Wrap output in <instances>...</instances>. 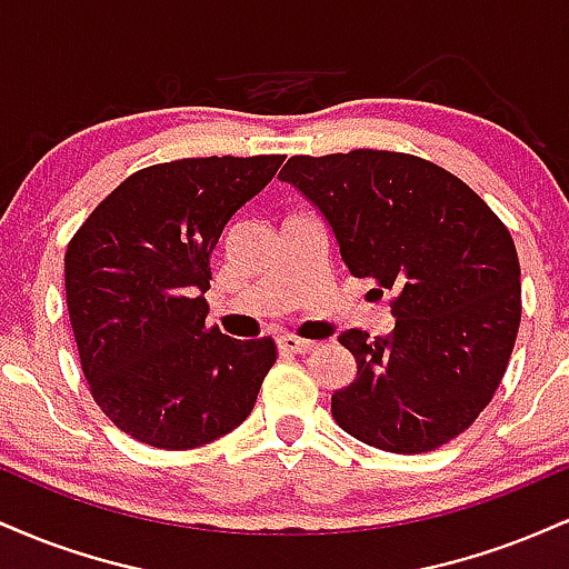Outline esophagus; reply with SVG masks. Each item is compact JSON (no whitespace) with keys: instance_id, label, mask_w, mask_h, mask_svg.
I'll return each instance as SVG.
<instances>
[{"instance_id":"34e87169","label":"esophagus","mask_w":569,"mask_h":569,"mask_svg":"<svg viewBox=\"0 0 569 569\" xmlns=\"http://www.w3.org/2000/svg\"><path fill=\"white\" fill-rule=\"evenodd\" d=\"M278 348L283 352H299V356H305V352H310L312 348H316V342H312V339L286 335V337L278 339Z\"/></svg>"}]
</instances>
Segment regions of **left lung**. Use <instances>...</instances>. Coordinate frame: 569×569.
<instances>
[{
    "label": "left lung",
    "mask_w": 569,
    "mask_h": 569,
    "mask_svg": "<svg viewBox=\"0 0 569 569\" xmlns=\"http://www.w3.org/2000/svg\"><path fill=\"white\" fill-rule=\"evenodd\" d=\"M278 179L321 208L352 276L393 297L388 337H339L358 371L331 396L337 426L398 455L457 439L492 401L519 335L508 227L466 181L407 152L297 154Z\"/></svg>",
    "instance_id": "8db88e82"
}]
</instances>
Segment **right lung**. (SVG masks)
Here are the masks:
<instances>
[{
	"label": "right lung",
	"mask_w": 569,
	"mask_h": 569,
	"mask_svg": "<svg viewBox=\"0 0 569 569\" xmlns=\"http://www.w3.org/2000/svg\"><path fill=\"white\" fill-rule=\"evenodd\" d=\"M283 154L141 168L93 208L63 257L67 307L90 396L122 433L194 449L251 415L278 358L272 337L208 326L211 253Z\"/></svg>",
	"instance_id": "obj_1"
}]
</instances>
